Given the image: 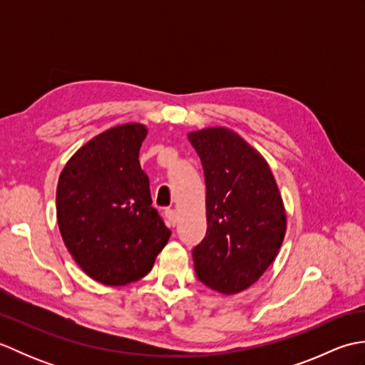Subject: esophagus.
<instances>
[{
	"instance_id": "1",
	"label": "esophagus",
	"mask_w": 365,
	"mask_h": 365,
	"mask_svg": "<svg viewBox=\"0 0 365 365\" xmlns=\"http://www.w3.org/2000/svg\"><path fill=\"white\" fill-rule=\"evenodd\" d=\"M165 218H166L169 226L174 227L177 224V212L173 210V208H168V210H165Z\"/></svg>"
}]
</instances>
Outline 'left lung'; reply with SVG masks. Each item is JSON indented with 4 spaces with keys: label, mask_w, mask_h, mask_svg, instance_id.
I'll list each match as a JSON object with an SVG mask.
<instances>
[{
    "label": "left lung",
    "mask_w": 365,
    "mask_h": 365,
    "mask_svg": "<svg viewBox=\"0 0 365 365\" xmlns=\"http://www.w3.org/2000/svg\"><path fill=\"white\" fill-rule=\"evenodd\" d=\"M205 175L207 234L195 250L197 279L212 290L235 294L273 263L285 237L287 216L273 173L235 131H191Z\"/></svg>",
    "instance_id": "left-lung-1"
}]
</instances>
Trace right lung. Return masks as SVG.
I'll use <instances>...</instances> for the list:
<instances>
[{"mask_svg":"<svg viewBox=\"0 0 365 365\" xmlns=\"http://www.w3.org/2000/svg\"><path fill=\"white\" fill-rule=\"evenodd\" d=\"M143 123H123L92 138L67 161L56 190L58 226L73 260L105 285L144 277L170 230L152 207L139 165Z\"/></svg>","mask_w":365,"mask_h":365,"instance_id":"add662e5","label":"right lung"}]
</instances>
